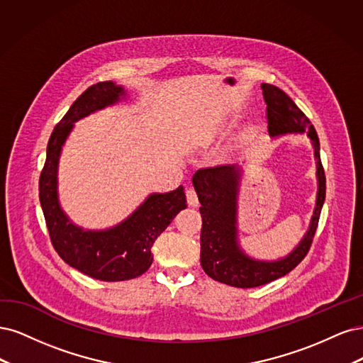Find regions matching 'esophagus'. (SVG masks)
<instances>
[{"label":"esophagus","instance_id":"1","mask_svg":"<svg viewBox=\"0 0 363 363\" xmlns=\"http://www.w3.org/2000/svg\"><path fill=\"white\" fill-rule=\"evenodd\" d=\"M186 202H189L190 206H197L199 205V199H197V193L194 189H190L186 190Z\"/></svg>","mask_w":363,"mask_h":363}]
</instances>
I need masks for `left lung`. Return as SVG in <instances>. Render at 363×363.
I'll list each match as a JSON object with an SVG mask.
<instances>
[{"instance_id": "8db88e82", "label": "left lung", "mask_w": 363, "mask_h": 363, "mask_svg": "<svg viewBox=\"0 0 363 363\" xmlns=\"http://www.w3.org/2000/svg\"><path fill=\"white\" fill-rule=\"evenodd\" d=\"M267 104L268 133L272 137L306 134L311 138L317 161L318 191L313 216L305 237L297 247L277 261H258L245 255L238 244L237 211L241 172L240 166H217L197 170L193 177L201 202V264L203 272L217 282L235 288H255L288 274L305 259L318 226L325 199V174L320 158V140L311 121L284 90L262 84Z\"/></svg>"}]
</instances>
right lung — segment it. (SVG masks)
Returning a JSON list of instances; mask_svg holds the SVG:
<instances>
[{"label":"right lung","mask_w":363,"mask_h":363,"mask_svg":"<svg viewBox=\"0 0 363 363\" xmlns=\"http://www.w3.org/2000/svg\"><path fill=\"white\" fill-rule=\"evenodd\" d=\"M126 96L122 86L104 81L90 86L57 123L46 147L39 179V199L55 252L78 272L104 282H121L142 276L154 259L152 244L177 214L186 208L184 186L154 193L122 223L105 230H86L74 225L58 202V160L74 123Z\"/></svg>","instance_id":"obj_1"}]
</instances>
